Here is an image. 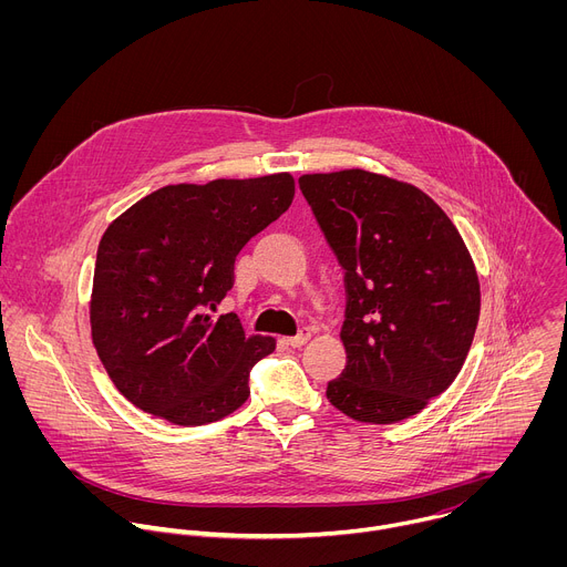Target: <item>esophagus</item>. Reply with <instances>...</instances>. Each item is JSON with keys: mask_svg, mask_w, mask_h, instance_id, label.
<instances>
[{"mask_svg": "<svg viewBox=\"0 0 567 567\" xmlns=\"http://www.w3.org/2000/svg\"><path fill=\"white\" fill-rule=\"evenodd\" d=\"M311 339V332L307 330V328H302L296 337H291V339H287V343L291 346V348H302L307 341Z\"/></svg>", "mask_w": 567, "mask_h": 567, "instance_id": "34e87169", "label": "esophagus"}]
</instances>
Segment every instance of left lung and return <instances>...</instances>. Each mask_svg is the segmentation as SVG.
<instances>
[{
  "label": "left lung",
  "instance_id": "8db88e82",
  "mask_svg": "<svg viewBox=\"0 0 567 567\" xmlns=\"http://www.w3.org/2000/svg\"><path fill=\"white\" fill-rule=\"evenodd\" d=\"M298 186L346 271L348 365L326 394L357 422L409 420L455 381L473 343L480 282L464 239L406 182L350 168Z\"/></svg>",
  "mask_w": 567,
  "mask_h": 567
}]
</instances>
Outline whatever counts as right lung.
<instances>
[{
    "instance_id": "add662e5",
    "label": "right lung",
    "mask_w": 567,
    "mask_h": 567,
    "mask_svg": "<svg viewBox=\"0 0 567 567\" xmlns=\"http://www.w3.org/2000/svg\"><path fill=\"white\" fill-rule=\"evenodd\" d=\"M293 177L164 186L105 230L90 298L103 368L136 409L177 426L235 413L251 394V368L276 350L217 316L247 241L293 199Z\"/></svg>"
}]
</instances>
